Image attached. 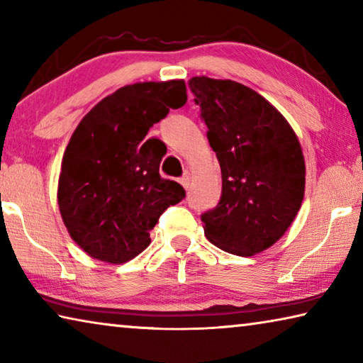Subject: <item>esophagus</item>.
Here are the masks:
<instances>
[{"instance_id": "34e87169", "label": "esophagus", "mask_w": 363, "mask_h": 363, "mask_svg": "<svg viewBox=\"0 0 363 363\" xmlns=\"http://www.w3.org/2000/svg\"><path fill=\"white\" fill-rule=\"evenodd\" d=\"M181 184H182V187L186 189V190L190 189V184H192V176H190V173L184 174V176L181 177Z\"/></svg>"}]
</instances>
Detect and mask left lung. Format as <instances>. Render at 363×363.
Here are the masks:
<instances>
[{"instance_id":"1","label":"left lung","mask_w":363,"mask_h":363,"mask_svg":"<svg viewBox=\"0 0 363 363\" xmlns=\"http://www.w3.org/2000/svg\"><path fill=\"white\" fill-rule=\"evenodd\" d=\"M189 88L223 174L218 206L201 216L205 235L227 253H261L284 237L303 203L306 163L296 133L242 83L194 77Z\"/></svg>"}]
</instances>
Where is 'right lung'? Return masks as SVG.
<instances>
[{
    "label": "right lung",
    "mask_w": 363,
    "mask_h": 363,
    "mask_svg": "<svg viewBox=\"0 0 363 363\" xmlns=\"http://www.w3.org/2000/svg\"><path fill=\"white\" fill-rule=\"evenodd\" d=\"M187 101L184 79L123 86L96 104L73 131L60 167L57 203L79 248L121 264L149 247L150 230L186 196L160 176L163 155L145 140L153 123Z\"/></svg>",
    "instance_id": "1"
}]
</instances>
